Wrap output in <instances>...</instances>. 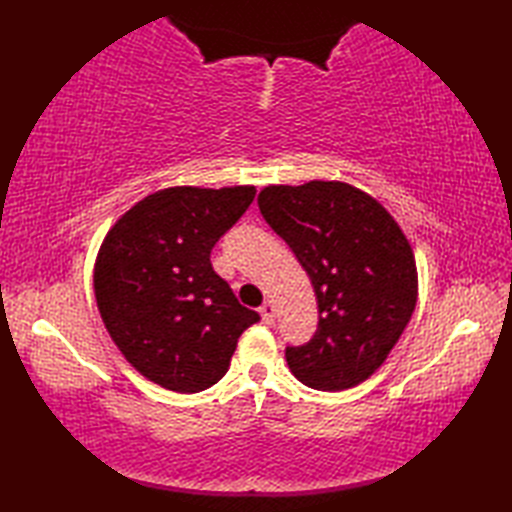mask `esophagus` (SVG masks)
<instances>
[{"label":"esophagus","instance_id":"34e87169","mask_svg":"<svg viewBox=\"0 0 512 512\" xmlns=\"http://www.w3.org/2000/svg\"><path fill=\"white\" fill-rule=\"evenodd\" d=\"M259 314H262V321L266 325H273L275 323V306H273V301H266L264 306L259 308Z\"/></svg>","mask_w":512,"mask_h":512}]
</instances>
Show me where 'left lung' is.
Masks as SVG:
<instances>
[{
  "label": "left lung",
  "mask_w": 512,
  "mask_h": 512,
  "mask_svg": "<svg viewBox=\"0 0 512 512\" xmlns=\"http://www.w3.org/2000/svg\"><path fill=\"white\" fill-rule=\"evenodd\" d=\"M257 204L319 303L312 339L286 347L290 372L312 389L356 387L385 363L416 308L418 270L405 233L383 204L347 182L273 184Z\"/></svg>",
  "instance_id": "obj_1"
}]
</instances>
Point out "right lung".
Listing matches in <instances>:
<instances>
[{"label": "right lung", "mask_w": 512, "mask_h": 512, "mask_svg": "<svg viewBox=\"0 0 512 512\" xmlns=\"http://www.w3.org/2000/svg\"><path fill=\"white\" fill-rule=\"evenodd\" d=\"M255 187H169L134 204L105 235L94 295L112 341L140 374L198 394L220 380L237 339L259 321L211 266V250Z\"/></svg>", "instance_id": "right-lung-1"}]
</instances>
